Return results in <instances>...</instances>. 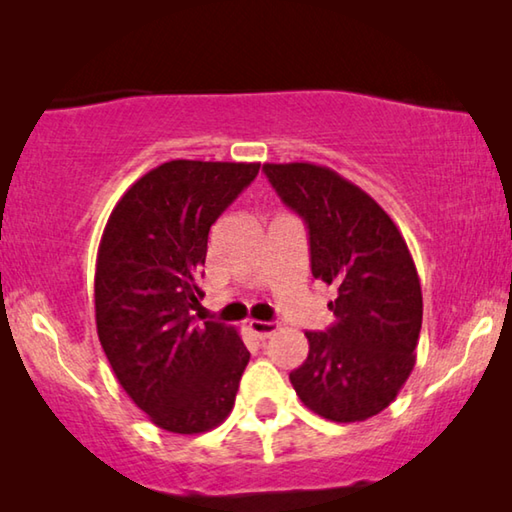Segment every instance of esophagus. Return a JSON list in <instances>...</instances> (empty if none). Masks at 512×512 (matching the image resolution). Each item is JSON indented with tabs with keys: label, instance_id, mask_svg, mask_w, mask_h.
I'll return each mask as SVG.
<instances>
[{
	"label": "esophagus",
	"instance_id": "34e87169",
	"mask_svg": "<svg viewBox=\"0 0 512 512\" xmlns=\"http://www.w3.org/2000/svg\"><path fill=\"white\" fill-rule=\"evenodd\" d=\"M248 329L257 336L259 341H264V339H268V336H271V334H275L277 323H268V320H250Z\"/></svg>",
	"mask_w": 512,
	"mask_h": 512
}]
</instances>
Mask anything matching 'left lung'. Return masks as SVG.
I'll use <instances>...</instances> for the list:
<instances>
[{"label": "left lung", "mask_w": 512, "mask_h": 512, "mask_svg": "<svg viewBox=\"0 0 512 512\" xmlns=\"http://www.w3.org/2000/svg\"><path fill=\"white\" fill-rule=\"evenodd\" d=\"M284 205L309 230L311 275L336 289V320L305 332L309 354L289 375L309 411L368 420L391 404L415 366L422 289L409 246L375 198L311 162L264 164Z\"/></svg>", "instance_id": "obj_1"}]
</instances>
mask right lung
<instances>
[{
	"instance_id": "1",
	"label": "right lung",
	"mask_w": 512,
	"mask_h": 512,
	"mask_svg": "<svg viewBox=\"0 0 512 512\" xmlns=\"http://www.w3.org/2000/svg\"><path fill=\"white\" fill-rule=\"evenodd\" d=\"M259 162L171 160L119 198L103 230L94 314L101 348L128 397L171 433L228 418L250 352L216 320L194 323L207 235L253 183Z\"/></svg>"
}]
</instances>
